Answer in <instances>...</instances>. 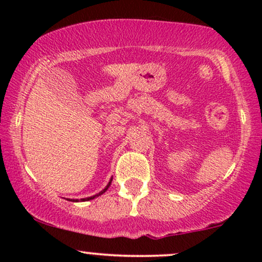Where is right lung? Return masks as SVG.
Here are the masks:
<instances>
[{
    "label": "right lung",
    "mask_w": 262,
    "mask_h": 262,
    "mask_svg": "<svg viewBox=\"0 0 262 262\" xmlns=\"http://www.w3.org/2000/svg\"><path fill=\"white\" fill-rule=\"evenodd\" d=\"M111 182H112V179H111V181H110V182H108V185H107V186H106V187H104L103 189H102V191L100 192V193L95 194V196H92V197H87V198H81V201H82V202H85V201H90V200H93V198H96V197L101 196V194H102V193H104V192H106V191H107V189H108V187H110V186H111ZM71 201H73V202H79V201H77V200H71Z\"/></svg>",
    "instance_id": "obj_1"
}]
</instances>
